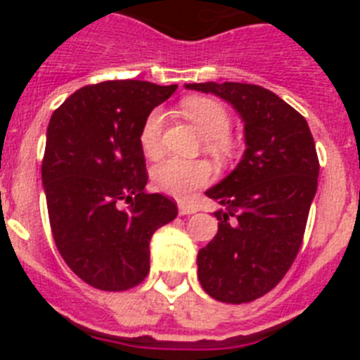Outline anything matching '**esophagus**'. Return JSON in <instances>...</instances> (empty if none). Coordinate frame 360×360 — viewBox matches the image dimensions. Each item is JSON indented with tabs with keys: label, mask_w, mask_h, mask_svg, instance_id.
<instances>
[{
	"label": "esophagus",
	"mask_w": 360,
	"mask_h": 360,
	"mask_svg": "<svg viewBox=\"0 0 360 360\" xmlns=\"http://www.w3.org/2000/svg\"><path fill=\"white\" fill-rule=\"evenodd\" d=\"M178 211H180V214H195L196 212V207H193V205H187V203L180 202L178 203Z\"/></svg>",
	"instance_id": "1"
}]
</instances>
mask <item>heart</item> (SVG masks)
I'll use <instances>...</instances> for the list:
<instances>
[{"instance_id":"heart-1","label":"heart","mask_w":360,"mask_h":360,"mask_svg":"<svg viewBox=\"0 0 360 360\" xmlns=\"http://www.w3.org/2000/svg\"><path fill=\"white\" fill-rule=\"evenodd\" d=\"M187 119L195 122L203 135L205 149L218 162H229L236 157L238 142L229 133L231 115L227 108L214 98L191 97L182 104ZM162 129H164V111L153 110L146 117L141 129V148L146 157L155 158L162 149ZM211 180V165L205 160H184V158H165L153 169V182L157 189L176 198H187L198 187Z\"/></svg>"}]
</instances>
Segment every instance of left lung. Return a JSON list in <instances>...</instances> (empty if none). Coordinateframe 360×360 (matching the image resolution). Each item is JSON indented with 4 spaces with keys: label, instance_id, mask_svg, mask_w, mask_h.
Masks as SVG:
<instances>
[{
    "label": "left lung",
    "instance_id": "1",
    "mask_svg": "<svg viewBox=\"0 0 360 360\" xmlns=\"http://www.w3.org/2000/svg\"><path fill=\"white\" fill-rule=\"evenodd\" d=\"M186 88L225 98L245 122L243 158L205 191L224 209L214 212L218 234L198 252V279L221 303H250L285 278L301 249L319 176L316 142L304 117L262 86Z\"/></svg>",
    "mask_w": 360,
    "mask_h": 360
}]
</instances>
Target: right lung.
Listing matches in <instances>:
<instances>
[{"instance_id": "right-lung-1", "label": "right lung", "mask_w": 360, "mask_h": 360, "mask_svg": "<svg viewBox=\"0 0 360 360\" xmlns=\"http://www.w3.org/2000/svg\"><path fill=\"white\" fill-rule=\"evenodd\" d=\"M176 84L106 81L84 86L53 111L41 176L50 227L66 265L90 287L122 292L149 272L153 232L176 202L146 193V117Z\"/></svg>"}]
</instances>
